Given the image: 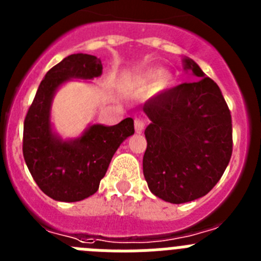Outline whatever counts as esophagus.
<instances>
[{
  "instance_id": "34e87169",
  "label": "esophagus",
  "mask_w": 261,
  "mask_h": 261,
  "mask_svg": "<svg viewBox=\"0 0 261 261\" xmlns=\"http://www.w3.org/2000/svg\"><path fill=\"white\" fill-rule=\"evenodd\" d=\"M145 128V120L141 119V117H136L135 119V129H136V132L140 133L142 132Z\"/></svg>"
}]
</instances>
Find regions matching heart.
<instances>
[{"instance_id":"1","label":"heart","mask_w":261,"mask_h":261,"mask_svg":"<svg viewBox=\"0 0 261 261\" xmlns=\"http://www.w3.org/2000/svg\"><path fill=\"white\" fill-rule=\"evenodd\" d=\"M170 82H171V75L166 73V71L158 70V69L147 71V73H145V74L138 78V85H142V86L154 85L156 90L166 89L170 85Z\"/></svg>"}]
</instances>
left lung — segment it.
Segmentation results:
<instances>
[{"instance_id":"1","label":"left lung","mask_w":261,"mask_h":261,"mask_svg":"<svg viewBox=\"0 0 261 261\" xmlns=\"http://www.w3.org/2000/svg\"><path fill=\"white\" fill-rule=\"evenodd\" d=\"M184 70L200 77L153 96L142 106L151 123L142 168L151 193L171 204L205 196L218 183L232 153L230 110L218 85L193 60Z\"/></svg>"}]
</instances>
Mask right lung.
Here are the masks:
<instances>
[{"label": "right lung", "mask_w": 261, "mask_h": 261, "mask_svg": "<svg viewBox=\"0 0 261 261\" xmlns=\"http://www.w3.org/2000/svg\"><path fill=\"white\" fill-rule=\"evenodd\" d=\"M102 70V61L91 55L65 57L47 71L24 119L26 165L39 188L56 201L75 202L94 195L117 147L135 133L130 117L112 126L93 124L68 141L53 132L50 106L57 89L71 78L93 80Z\"/></svg>", "instance_id": "1"}]
</instances>
